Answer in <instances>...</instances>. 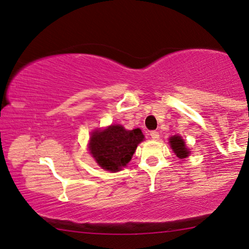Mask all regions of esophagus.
<instances>
[{"label":"esophagus","mask_w":249,"mask_h":249,"mask_svg":"<svg viewBox=\"0 0 249 249\" xmlns=\"http://www.w3.org/2000/svg\"><path fill=\"white\" fill-rule=\"evenodd\" d=\"M151 137H152V139H154V141H158L159 139V137H160V134L158 131H155V130H153V131H151Z\"/></svg>","instance_id":"1"}]
</instances>
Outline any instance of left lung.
I'll list each match as a JSON object with an SVG mask.
<instances>
[{
	"label": "left lung",
	"mask_w": 249,
	"mask_h": 249,
	"mask_svg": "<svg viewBox=\"0 0 249 249\" xmlns=\"http://www.w3.org/2000/svg\"><path fill=\"white\" fill-rule=\"evenodd\" d=\"M170 145H171L173 152L176 153L178 158L185 159L189 155V151L186 148L185 141L180 136H173L170 138Z\"/></svg>",
	"instance_id": "obj_1"
}]
</instances>
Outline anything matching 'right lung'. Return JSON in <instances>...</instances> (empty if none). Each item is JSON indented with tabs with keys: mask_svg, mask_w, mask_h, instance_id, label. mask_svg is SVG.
<instances>
[{
	"mask_svg": "<svg viewBox=\"0 0 249 249\" xmlns=\"http://www.w3.org/2000/svg\"><path fill=\"white\" fill-rule=\"evenodd\" d=\"M142 139L139 128L125 130L122 125L114 124L91 134L89 151L102 168L115 172L127 165Z\"/></svg>",
	"mask_w": 249,
	"mask_h": 249,
	"instance_id": "add662e5",
	"label": "right lung"
}]
</instances>
